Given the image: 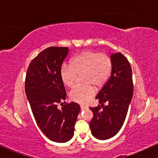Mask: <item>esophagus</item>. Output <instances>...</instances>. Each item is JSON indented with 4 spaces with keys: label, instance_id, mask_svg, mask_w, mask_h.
<instances>
[{
    "label": "esophagus",
    "instance_id": "1",
    "mask_svg": "<svg viewBox=\"0 0 158 158\" xmlns=\"http://www.w3.org/2000/svg\"><path fill=\"white\" fill-rule=\"evenodd\" d=\"M87 106H81V110H84V109H87Z\"/></svg>",
    "mask_w": 158,
    "mask_h": 158
}]
</instances>
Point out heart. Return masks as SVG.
<instances>
[{
  "mask_svg": "<svg viewBox=\"0 0 158 158\" xmlns=\"http://www.w3.org/2000/svg\"><path fill=\"white\" fill-rule=\"evenodd\" d=\"M113 62L106 54L97 51L86 50L72 59V65L64 64L61 67L60 77L63 84L68 87L76 84L79 76L82 77L84 86H77L69 94L73 102L86 104L95 95L91 84L102 87L106 83L111 74Z\"/></svg>",
  "mask_w": 158,
  "mask_h": 158,
  "instance_id": "1",
  "label": "heart"
}]
</instances>
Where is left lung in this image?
Returning a JSON list of instances; mask_svg holds the SVG:
<instances>
[{"label": "left lung", "instance_id": "left-lung-1", "mask_svg": "<svg viewBox=\"0 0 158 158\" xmlns=\"http://www.w3.org/2000/svg\"><path fill=\"white\" fill-rule=\"evenodd\" d=\"M113 69L108 81L96 96L103 106L90 108L94 116L90 121L91 133L99 140H107L116 135L123 126L133 94L130 62L121 52L110 56ZM106 102L104 106L103 103Z\"/></svg>", "mask_w": 158, "mask_h": 158}]
</instances>
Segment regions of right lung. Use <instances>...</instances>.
<instances>
[{
	"label": "right lung",
	"mask_w": 158,
	"mask_h": 158,
	"mask_svg": "<svg viewBox=\"0 0 158 158\" xmlns=\"http://www.w3.org/2000/svg\"><path fill=\"white\" fill-rule=\"evenodd\" d=\"M69 48L49 47L32 60L27 70L25 90L36 123L51 140L65 143L74 135L80 111L78 103L63 105L67 94L60 69ZM59 103L63 106L59 110Z\"/></svg>",
	"instance_id": "1"
}]
</instances>
